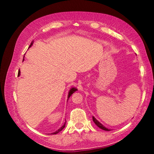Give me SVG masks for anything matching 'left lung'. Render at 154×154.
I'll return each mask as SVG.
<instances>
[{
	"label": "left lung",
	"mask_w": 154,
	"mask_h": 154,
	"mask_svg": "<svg viewBox=\"0 0 154 154\" xmlns=\"http://www.w3.org/2000/svg\"><path fill=\"white\" fill-rule=\"evenodd\" d=\"M92 119H93V122H94L96 126L100 128L103 129V130H106V131H109V130H109V129L106 128H105V126H103V125L101 124L100 123V122H99L97 120V119H96V118H94V117H92Z\"/></svg>",
	"instance_id": "1"
}]
</instances>
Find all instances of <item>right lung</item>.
Wrapping results in <instances>:
<instances>
[{"label":"right lung","instance_id":"obj_1","mask_svg":"<svg viewBox=\"0 0 154 154\" xmlns=\"http://www.w3.org/2000/svg\"><path fill=\"white\" fill-rule=\"evenodd\" d=\"M32 45V43H31V44H30V45L29 46V48H30V47H31V45ZM20 70H19V71H18V74H17V76H20ZM77 90L76 89V88H71V90H70V92H69V96H68V99H69V98H70V96H71V94H73L75 92V91H77ZM66 122H65V123L64 124V125H63V126H62L61 128H60L58 130H57V131H56L55 132H54V133H51L52 134H57V133H58V132H60L61 131V130H62V129H63L65 127V124H66Z\"/></svg>","mask_w":154,"mask_h":154}]
</instances>
